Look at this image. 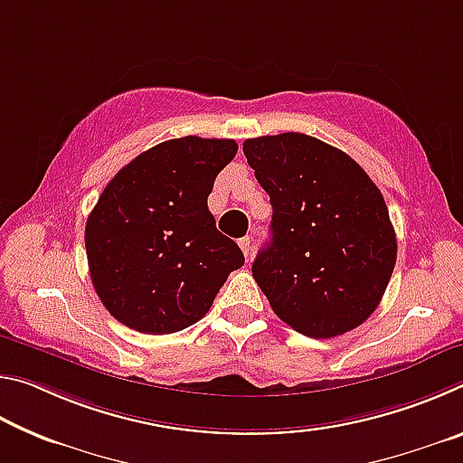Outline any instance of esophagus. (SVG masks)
<instances>
[{"mask_svg": "<svg viewBox=\"0 0 463 463\" xmlns=\"http://www.w3.org/2000/svg\"><path fill=\"white\" fill-rule=\"evenodd\" d=\"M239 247H241L242 253H245V257H250V239L249 237L239 239Z\"/></svg>", "mask_w": 463, "mask_h": 463, "instance_id": "34e87169", "label": "esophagus"}]
</instances>
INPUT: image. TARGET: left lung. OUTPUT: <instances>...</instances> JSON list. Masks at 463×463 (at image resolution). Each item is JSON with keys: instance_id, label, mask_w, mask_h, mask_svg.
Masks as SVG:
<instances>
[{"instance_id": "left-lung-1", "label": "left lung", "mask_w": 463, "mask_h": 463, "mask_svg": "<svg viewBox=\"0 0 463 463\" xmlns=\"http://www.w3.org/2000/svg\"><path fill=\"white\" fill-rule=\"evenodd\" d=\"M242 153L273 208L271 241L253 261L273 312L312 339L362 325L396 265L382 192L347 153L302 132L247 138Z\"/></svg>"}]
</instances>
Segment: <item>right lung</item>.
<instances>
[{"label": "right lung", "mask_w": 463, "mask_h": 463, "mask_svg": "<svg viewBox=\"0 0 463 463\" xmlns=\"http://www.w3.org/2000/svg\"><path fill=\"white\" fill-rule=\"evenodd\" d=\"M237 151L231 138L165 140L104 187L85 224V250L91 284L122 325L146 335L182 331L245 263L208 210L214 179Z\"/></svg>", "instance_id": "right-lung-1"}]
</instances>
